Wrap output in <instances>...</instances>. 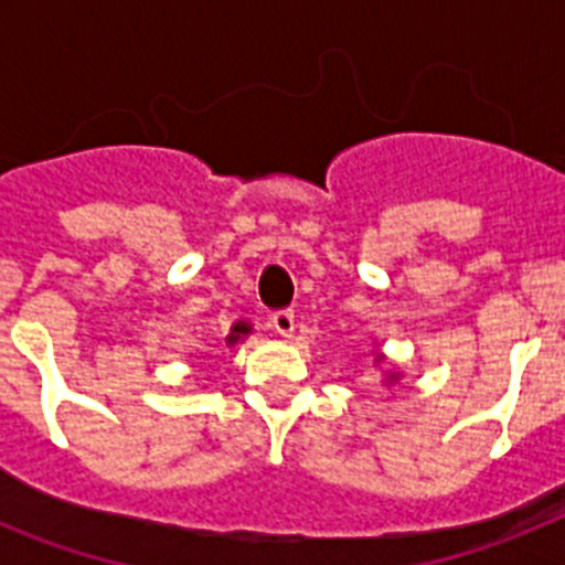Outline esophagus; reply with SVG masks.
Segmentation results:
<instances>
[{
    "instance_id": "obj_1",
    "label": "esophagus",
    "mask_w": 565,
    "mask_h": 565,
    "mask_svg": "<svg viewBox=\"0 0 565 565\" xmlns=\"http://www.w3.org/2000/svg\"><path fill=\"white\" fill-rule=\"evenodd\" d=\"M271 328L279 333V337L291 339L294 337V313L291 311H279L271 317Z\"/></svg>"
}]
</instances>
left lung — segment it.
<instances>
[{
    "mask_svg": "<svg viewBox=\"0 0 565 565\" xmlns=\"http://www.w3.org/2000/svg\"><path fill=\"white\" fill-rule=\"evenodd\" d=\"M379 364H384V353H379L376 356ZM402 379V371H396V367H391V371H384V387H393V384Z\"/></svg>",
    "mask_w": 565,
    "mask_h": 565,
    "instance_id": "obj_1",
    "label": "left lung"
}]
</instances>
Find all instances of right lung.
I'll use <instances>...</instances> for the list:
<instances>
[{"instance_id":"obj_1","label":"right lung","mask_w":565,"mask_h":565,"mask_svg":"<svg viewBox=\"0 0 565 565\" xmlns=\"http://www.w3.org/2000/svg\"><path fill=\"white\" fill-rule=\"evenodd\" d=\"M248 333H252V326H248L246 319H237V322H234V326H232V331H228L226 344H228V348H234V344L243 342V339H246Z\"/></svg>"}]
</instances>
